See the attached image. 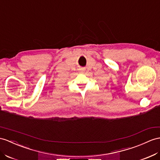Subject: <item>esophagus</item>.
I'll return each mask as SVG.
<instances>
[{
  "label": "esophagus",
  "instance_id": "obj_1",
  "mask_svg": "<svg viewBox=\"0 0 160 160\" xmlns=\"http://www.w3.org/2000/svg\"><path fill=\"white\" fill-rule=\"evenodd\" d=\"M80 71H81V72H83V71H84V69H83V68H81V69H80Z\"/></svg>",
  "mask_w": 160,
  "mask_h": 160
}]
</instances>
